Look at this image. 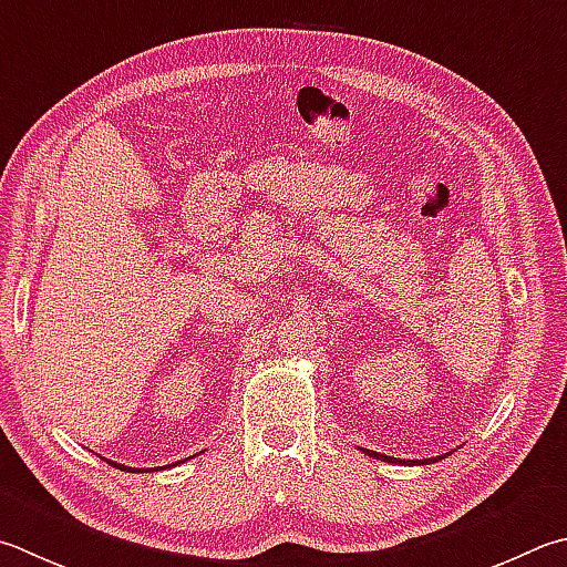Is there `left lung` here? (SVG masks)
<instances>
[{
    "label": "left lung",
    "mask_w": 567,
    "mask_h": 567,
    "mask_svg": "<svg viewBox=\"0 0 567 567\" xmlns=\"http://www.w3.org/2000/svg\"><path fill=\"white\" fill-rule=\"evenodd\" d=\"M364 454H369V456H374V458H382V461H391V463H431V461H439V458H421V461H399V458H391V456H384V454H377V451H367V449H362Z\"/></svg>",
    "instance_id": "1"
}]
</instances>
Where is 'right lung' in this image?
Masks as SVG:
<instances>
[{
  "label": "right lung",
  "instance_id": "add662e5",
  "mask_svg": "<svg viewBox=\"0 0 567 567\" xmlns=\"http://www.w3.org/2000/svg\"><path fill=\"white\" fill-rule=\"evenodd\" d=\"M106 461V458H104ZM111 466H116V468H121V471H136V468H128V466H121V463H113V461H109Z\"/></svg>",
  "mask_w": 567,
  "mask_h": 567
}]
</instances>
